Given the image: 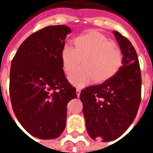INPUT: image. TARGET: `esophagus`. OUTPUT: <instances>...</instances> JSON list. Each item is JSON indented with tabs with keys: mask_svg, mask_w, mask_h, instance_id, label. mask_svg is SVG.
I'll use <instances>...</instances> for the list:
<instances>
[{
	"mask_svg": "<svg viewBox=\"0 0 153 153\" xmlns=\"http://www.w3.org/2000/svg\"><path fill=\"white\" fill-rule=\"evenodd\" d=\"M80 93H81V90L79 88H77L76 89V94L78 97H79L80 96Z\"/></svg>",
	"mask_w": 153,
	"mask_h": 153,
	"instance_id": "esophagus-1",
	"label": "esophagus"
}]
</instances>
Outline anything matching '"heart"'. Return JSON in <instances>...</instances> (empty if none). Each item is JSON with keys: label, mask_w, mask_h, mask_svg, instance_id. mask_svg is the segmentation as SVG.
Here are the masks:
<instances>
[{"label": "heart", "mask_w": 153, "mask_h": 153, "mask_svg": "<svg viewBox=\"0 0 153 153\" xmlns=\"http://www.w3.org/2000/svg\"><path fill=\"white\" fill-rule=\"evenodd\" d=\"M74 48L65 44L61 50L63 71L70 74L78 65H83L69 76L74 86L82 87L92 81L102 82L113 77L121 68L123 55L114 41L96 30H91L73 39Z\"/></svg>", "instance_id": "obj_1"}]
</instances>
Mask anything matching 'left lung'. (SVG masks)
Returning <instances> with one entry per match:
<instances>
[{
  "instance_id": "left-lung-1",
  "label": "left lung",
  "mask_w": 153,
  "mask_h": 153,
  "mask_svg": "<svg viewBox=\"0 0 153 153\" xmlns=\"http://www.w3.org/2000/svg\"><path fill=\"white\" fill-rule=\"evenodd\" d=\"M113 32L123 55L122 66L103 83L86 87L80 94L88 134L104 142L120 137L127 130L141 99V74L135 48L120 32Z\"/></svg>"
}]
</instances>
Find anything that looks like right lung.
Listing matches in <instances>:
<instances>
[{
	"instance_id": "1",
	"label": "right lung",
	"mask_w": 153,
	"mask_h": 153,
	"mask_svg": "<svg viewBox=\"0 0 153 153\" xmlns=\"http://www.w3.org/2000/svg\"><path fill=\"white\" fill-rule=\"evenodd\" d=\"M70 33L66 25L44 27L23 42L12 60L9 93L13 111L21 126L39 139L62 134L67 103L77 98L61 60Z\"/></svg>"
}]
</instances>
